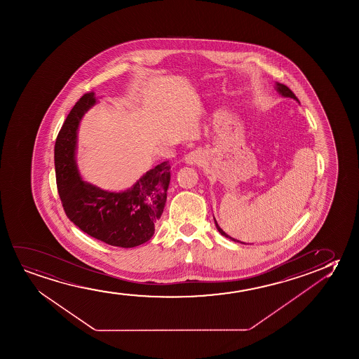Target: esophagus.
I'll return each mask as SVG.
<instances>
[{
	"label": "esophagus",
	"mask_w": 359,
	"mask_h": 359,
	"mask_svg": "<svg viewBox=\"0 0 359 359\" xmlns=\"http://www.w3.org/2000/svg\"><path fill=\"white\" fill-rule=\"evenodd\" d=\"M202 162H203V156H202V153L197 152V151L190 152L189 154L185 156V163H187V164H190V165L200 164V163Z\"/></svg>",
	"instance_id": "1"
}]
</instances>
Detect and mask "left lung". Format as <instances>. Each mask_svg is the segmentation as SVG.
I'll return each mask as SVG.
<instances>
[{"label": "left lung", "instance_id": "8db88e82", "mask_svg": "<svg viewBox=\"0 0 359 359\" xmlns=\"http://www.w3.org/2000/svg\"><path fill=\"white\" fill-rule=\"evenodd\" d=\"M276 89H277V92L282 95V97H285V98H293L294 100H297V102H299L298 100V98L295 97V94L290 90L287 86H285V84L278 83V82H276ZM215 223H216L217 229H218V231L221 233L222 236H226V238H228V239H231V241H238V243H241V244H245V243H243V241H236V239H234V238H231V236H228L226 234V231H223V229H222L221 226H218V223H217L216 219H215Z\"/></svg>", "mask_w": 359, "mask_h": 359}]
</instances>
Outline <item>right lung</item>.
Returning a JSON list of instances; mask_svg holds the SVG:
<instances>
[{"instance_id":"add662e5","label":"right lung","mask_w":359,"mask_h":359,"mask_svg":"<svg viewBox=\"0 0 359 359\" xmlns=\"http://www.w3.org/2000/svg\"><path fill=\"white\" fill-rule=\"evenodd\" d=\"M97 103L93 92L79 98L55 143L56 184L65 213L81 231L109 245L133 248L149 241L167 202L170 165L163 162L121 192L105 191L79 177L76 163L81 118Z\"/></svg>"}]
</instances>
